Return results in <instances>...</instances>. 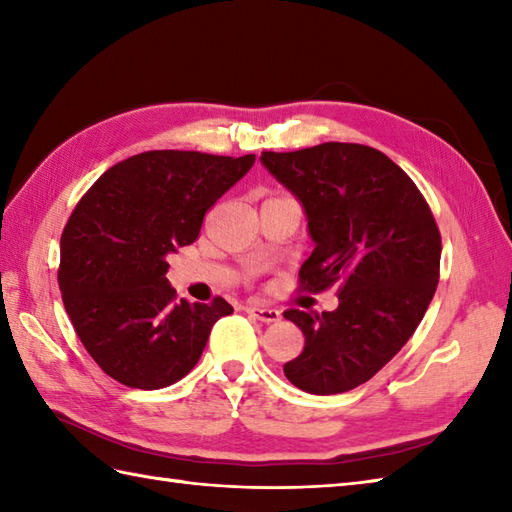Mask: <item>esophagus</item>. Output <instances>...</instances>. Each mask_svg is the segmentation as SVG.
Here are the masks:
<instances>
[{"label":"esophagus","instance_id":"obj_1","mask_svg":"<svg viewBox=\"0 0 512 512\" xmlns=\"http://www.w3.org/2000/svg\"><path fill=\"white\" fill-rule=\"evenodd\" d=\"M246 312L253 314L255 319L264 321V323H277L281 319V312L275 310V308H262V306H255V303H250V306H246Z\"/></svg>","mask_w":512,"mask_h":512}]
</instances>
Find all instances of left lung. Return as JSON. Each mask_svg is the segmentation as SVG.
<instances>
[{
	"label": "left lung",
	"instance_id": "left-lung-1",
	"mask_svg": "<svg viewBox=\"0 0 512 512\" xmlns=\"http://www.w3.org/2000/svg\"><path fill=\"white\" fill-rule=\"evenodd\" d=\"M262 162L308 215L314 250L299 290L339 286L332 312H284L306 336L284 374L308 394H343L383 369L427 312L440 279L436 217L407 173L374 147L323 143L264 151Z\"/></svg>",
	"mask_w": 512,
	"mask_h": 512
}]
</instances>
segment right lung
Listing matches in <instances>:
<instances>
[{
	"label": "right lung",
	"mask_w": 512,
	"mask_h": 512,
	"mask_svg": "<svg viewBox=\"0 0 512 512\" xmlns=\"http://www.w3.org/2000/svg\"><path fill=\"white\" fill-rule=\"evenodd\" d=\"M255 154L145 151L107 169L61 233L59 288L85 350L107 376L162 389L200 361L231 303L180 299L167 255L200 235L206 211L253 167Z\"/></svg>",
	"instance_id": "obj_1"
}]
</instances>
